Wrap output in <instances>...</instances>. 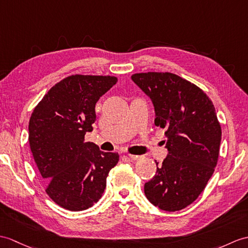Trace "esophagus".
Masks as SVG:
<instances>
[{"instance_id":"esophagus-1","label":"esophagus","mask_w":248,"mask_h":248,"mask_svg":"<svg viewBox=\"0 0 248 248\" xmlns=\"http://www.w3.org/2000/svg\"><path fill=\"white\" fill-rule=\"evenodd\" d=\"M128 155H129L130 159H132V160H138L140 158V155H133V154H128Z\"/></svg>"}]
</instances>
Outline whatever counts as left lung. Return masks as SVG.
I'll return each instance as SVG.
<instances>
[{"mask_svg":"<svg viewBox=\"0 0 248 248\" xmlns=\"http://www.w3.org/2000/svg\"><path fill=\"white\" fill-rule=\"evenodd\" d=\"M131 79L151 99L154 124L167 137L168 155L145 184V194L159 209L181 210L202 193L217 166L222 131L216 108L202 90L175 74L140 73Z\"/></svg>","mask_w":248,"mask_h":248,"instance_id":"obj_1","label":"left lung"}]
</instances>
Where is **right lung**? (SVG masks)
Here are the masks:
<instances>
[{
	"label": "right lung",
	"instance_id": "1",
	"mask_svg": "<svg viewBox=\"0 0 248 248\" xmlns=\"http://www.w3.org/2000/svg\"><path fill=\"white\" fill-rule=\"evenodd\" d=\"M116 82L112 76H70L44 95L31 116L28 140L46 193L67 210L97 203L108 172L118 163V153L84 142L96 122L97 101Z\"/></svg>",
	"mask_w": 248,
	"mask_h": 248
}]
</instances>
